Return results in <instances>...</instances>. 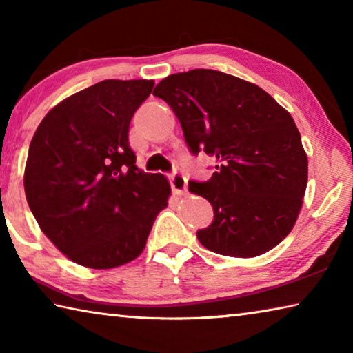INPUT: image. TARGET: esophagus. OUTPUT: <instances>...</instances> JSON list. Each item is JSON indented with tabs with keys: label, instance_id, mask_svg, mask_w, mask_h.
<instances>
[{
	"label": "esophagus",
	"instance_id": "esophagus-1",
	"mask_svg": "<svg viewBox=\"0 0 353 353\" xmlns=\"http://www.w3.org/2000/svg\"><path fill=\"white\" fill-rule=\"evenodd\" d=\"M170 179H171V188L176 194L187 193V177H185L182 172H172Z\"/></svg>",
	"mask_w": 353,
	"mask_h": 353
}]
</instances>
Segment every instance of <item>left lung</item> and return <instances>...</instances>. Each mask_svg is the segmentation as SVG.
Masks as SVG:
<instances>
[{"label": "left lung", "mask_w": 353, "mask_h": 353, "mask_svg": "<svg viewBox=\"0 0 353 353\" xmlns=\"http://www.w3.org/2000/svg\"><path fill=\"white\" fill-rule=\"evenodd\" d=\"M181 121L191 154L216 157L213 176L188 182L213 207L198 230L212 252L249 259L290 234L301 212L308 160L294 119L259 85L216 70L165 77L152 92Z\"/></svg>", "instance_id": "1"}]
</instances>
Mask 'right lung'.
<instances>
[{"instance_id":"right-lung-1","label":"right lung","mask_w":353,"mask_h":353,"mask_svg":"<svg viewBox=\"0 0 353 353\" xmlns=\"http://www.w3.org/2000/svg\"><path fill=\"white\" fill-rule=\"evenodd\" d=\"M154 81L107 79L46 113L29 145L25 193L43 234L77 265L121 266L145 249L170 183L135 165L129 124Z\"/></svg>"}]
</instances>
